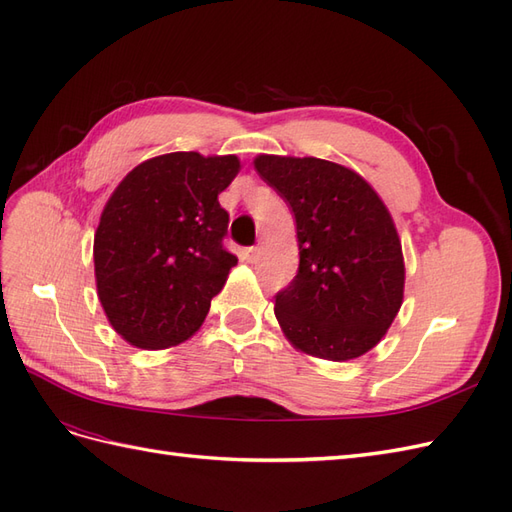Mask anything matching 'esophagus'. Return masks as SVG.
<instances>
[{"label": "esophagus", "instance_id": "obj_1", "mask_svg": "<svg viewBox=\"0 0 512 512\" xmlns=\"http://www.w3.org/2000/svg\"><path fill=\"white\" fill-rule=\"evenodd\" d=\"M256 254H258V247H245V250L241 252V256H243L245 262H254V260H256Z\"/></svg>", "mask_w": 512, "mask_h": 512}]
</instances>
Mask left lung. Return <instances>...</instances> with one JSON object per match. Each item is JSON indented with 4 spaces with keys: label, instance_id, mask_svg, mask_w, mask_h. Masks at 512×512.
Listing matches in <instances>:
<instances>
[{
    "label": "left lung",
    "instance_id": "8db88e82",
    "mask_svg": "<svg viewBox=\"0 0 512 512\" xmlns=\"http://www.w3.org/2000/svg\"><path fill=\"white\" fill-rule=\"evenodd\" d=\"M256 173L294 215L299 269L275 316L299 350L348 361L374 348L404 299V256L391 213L350 168L258 156Z\"/></svg>",
    "mask_w": 512,
    "mask_h": 512
}]
</instances>
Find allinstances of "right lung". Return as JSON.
Here are the masks:
<instances>
[{
    "label": "right lung",
    "instance_id": "1",
    "mask_svg": "<svg viewBox=\"0 0 512 512\" xmlns=\"http://www.w3.org/2000/svg\"><path fill=\"white\" fill-rule=\"evenodd\" d=\"M239 166L235 156L166 153L138 164L108 198L94 239L98 297L132 346H175L203 324L237 265L224 250L218 194Z\"/></svg>",
    "mask_w": 512,
    "mask_h": 512
}]
</instances>
